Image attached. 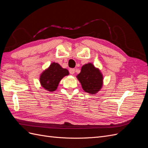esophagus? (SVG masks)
Instances as JSON below:
<instances>
[{"instance_id": "obj_1", "label": "esophagus", "mask_w": 148, "mask_h": 148, "mask_svg": "<svg viewBox=\"0 0 148 148\" xmlns=\"http://www.w3.org/2000/svg\"><path fill=\"white\" fill-rule=\"evenodd\" d=\"M75 70L74 69H70L69 70V72L71 75H73L75 73Z\"/></svg>"}]
</instances>
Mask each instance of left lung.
I'll list each match as a JSON object with an SVG mask.
<instances>
[{
    "instance_id": "left-lung-1",
    "label": "left lung",
    "mask_w": 148,
    "mask_h": 148,
    "mask_svg": "<svg viewBox=\"0 0 148 148\" xmlns=\"http://www.w3.org/2000/svg\"><path fill=\"white\" fill-rule=\"evenodd\" d=\"M77 77L82 84L83 90L91 95L97 93L102 86V75L92 64L84 65Z\"/></svg>"
}]
</instances>
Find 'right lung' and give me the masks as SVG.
Returning <instances> with one entry per match:
<instances>
[{
  "mask_svg": "<svg viewBox=\"0 0 148 148\" xmlns=\"http://www.w3.org/2000/svg\"><path fill=\"white\" fill-rule=\"evenodd\" d=\"M69 74L68 70L63 69L59 64L53 62L40 76V83L47 91H54L60 80Z\"/></svg>",
  "mask_w": 148,
  "mask_h": 148,
  "instance_id": "add662e5",
  "label": "right lung"
}]
</instances>
